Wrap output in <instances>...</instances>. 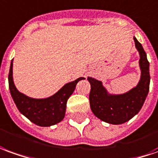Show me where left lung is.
I'll return each instance as SVG.
<instances>
[{
	"mask_svg": "<svg viewBox=\"0 0 158 158\" xmlns=\"http://www.w3.org/2000/svg\"><path fill=\"white\" fill-rule=\"evenodd\" d=\"M135 47L139 54L141 71L138 84L123 94H111L103 86L102 81L88 77L91 86L89 94L90 108L101 120L108 124L120 125L127 122L142 108L150 89V64L142 44L135 37Z\"/></svg>",
	"mask_w": 158,
	"mask_h": 158,
	"instance_id": "obj_1",
	"label": "left lung"
}]
</instances>
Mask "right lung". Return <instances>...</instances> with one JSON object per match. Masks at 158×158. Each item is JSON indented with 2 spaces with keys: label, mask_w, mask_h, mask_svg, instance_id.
Here are the masks:
<instances>
[{
  "label": "right lung",
  "mask_w": 158,
  "mask_h": 158,
  "mask_svg": "<svg viewBox=\"0 0 158 158\" xmlns=\"http://www.w3.org/2000/svg\"><path fill=\"white\" fill-rule=\"evenodd\" d=\"M13 60L11 61L8 74V84L12 98L19 112L40 127H51L61 122L65 116L68 99L74 92L77 82L85 78L79 77L66 83L50 97L31 98L19 92L15 87L13 77Z\"/></svg>",
  "instance_id": "obj_1"
}]
</instances>
